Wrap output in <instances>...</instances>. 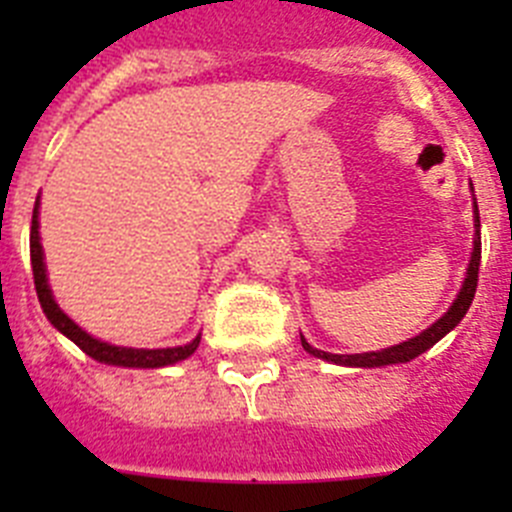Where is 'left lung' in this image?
<instances>
[{
    "label": "left lung",
    "mask_w": 512,
    "mask_h": 512,
    "mask_svg": "<svg viewBox=\"0 0 512 512\" xmlns=\"http://www.w3.org/2000/svg\"><path fill=\"white\" fill-rule=\"evenodd\" d=\"M474 192V187H472ZM472 207H474V246H472V259H469L467 266V277L461 282L459 295L456 300L451 302V307L443 312L441 318L431 325V328H425L423 333H418L415 338H408V341L397 343V346L382 348V351H366V354H328V351H320V348L310 346L305 341V336L300 333L302 348H305L307 354L315 356V359L330 361V364L338 366H356V369H374V366H390V364H408L413 361L415 356L425 354L428 348L436 346L446 333L456 328L461 323V318L467 315L469 305L474 300V292H477V274H479V259H482V243H479V207H477V197L472 194Z\"/></svg>",
    "instance_id": "1"
}]
</instances>
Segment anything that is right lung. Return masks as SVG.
I'll return each mask as SVG.
<instances>
[{
    "mask_svg": "<svg viewBox=\"0 0 512 512\" xmlns=\"http://www.w3.org/2000/svg\"><path fill=\"white\" fill-rule=\"evenodd\" d=\"M40 197L35 200L33 210V228H30V261H33V279H35V292H38L40 307H43L45 318L51 320L53 328L58 333L74 341L76 346L87 356H92L99 364L110 366H125V369H161V366H171L176 361H184L197 351L200 346V336L194 341L184 343V346H171V348H130V346H115V343L99 341V338L89 336L87 330L76 325L66 312L58 307L56 297L48 284V271H45V256H43V243H40Z\"/></svg>",
    "mask_w": 512,
    "mask_h": 512,
    "instance_id": "obj_1",
    "label": "right lung"
}]
</instances>
